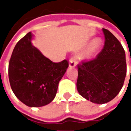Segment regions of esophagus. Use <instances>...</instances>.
Wrapping results in <instances>:
<instances>
[{"label":"esophagus","mask_w":131,"mask_h":131,"mask_svg":"<svg viewBox=\"0 0 131 131\" xmlns=\"http://www.w3.org/2000/svg\"><path fill=\"white\" fill-rule=\"evenodd\" d=\"M75 66H76V61H75V59L74 58H71L70 60H69V67H75Z\"/></svg>","instance_id":"obj_1"}]
</instances>
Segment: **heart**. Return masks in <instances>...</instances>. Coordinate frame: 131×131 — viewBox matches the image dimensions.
Masks as SVG:
<instances>
[{"instance_id": "obj_1", "label": "heart", "mask_w": 131, "mask_h": 131, "mask_svg": "<svg viewBox=\"0 0 131 131\" xmlns=\"http://www.w3.org/2000/svg\"><path fill=\"white\" fill-rule=\"evenodd\" d=\"M102 46V40L99 38H94L88 44L81 55L82 60H91L97 53Z\"/></svg>"}]
</instances>
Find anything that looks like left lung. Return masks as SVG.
<instances>
[{"instance_id": "left-lung-1", "label": "left lung", "mask_w": 131, "mask_h": 131, "mask_svg": "<svg viewBox=\"0 0 131 131\" xmlns=\"http://www.w3.org/2000/svg\"><path fill=\"white\" fill-rule=\"evenodd\" d=\"M102 31L105 38L103 49L95 60L78 66L77 82L80 95L98 104L107 103L118 95L126 75L124 48L110 31Z\"/></svg>"}]
</instances>
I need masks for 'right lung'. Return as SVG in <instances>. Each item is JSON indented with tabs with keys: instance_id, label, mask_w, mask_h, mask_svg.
<instances>
[{
	"instance_id": "obj_1",
	"label": "right lung",
	"mask_w": 131,
	"mask_h": 131,
	"mask_svg": "<svg viewBox=\"0 0 131 131\" xmlns=\"http://www.w3.org/2000/svg\"><path fill=\"white\" fill-rule=\"evenodd\" d=\"M29 32L13 50L8 67L10 86L15 96L30 107L50 103L55 97L58 84L68 68L66 60L52 62L33 46Z\"/></svg>"
}]
</instances>
